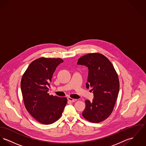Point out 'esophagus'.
I'll return each instance as SVG.
<instances>
[{
	"label": "esophagus",
	"mask_w": 146,
	"mask_h": 146,
	"mask_svg": "<svg viewBox=\"0 0 146 146\" xmlns=\"http://www.w3.org/2000/svg\"><path fill=\"white\" fill-rule=\"evenodd\" d=\"M67 99H68V101H70V102H76V101L77 100V99H72V98H70V97L67 98Z\"/></svg>",
	"instance_id": "1"
}]
</instances>
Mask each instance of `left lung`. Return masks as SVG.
Returning a JSON list of instances; mask_svg holds the SVG:
<instances>
[{
  "mask_svg": "<svg viewBox=\"0 0 146 146\" xmlns=\"http://www.w3.org/2000/svg\"><path fill=\"white\" fill-rule=\"evenodd\" d=\"M78 65L88 67L86 88L94 94L92 102L85 100L83 117L92 123H99L111 114L119 91L118 74L111 62L99 53H88L79 58Z\"/></svg>",
  "mask_w": 146,
  "mask_h": 146,
  "instance_id": "1",
  "label": "left lung"
}]
</instances>
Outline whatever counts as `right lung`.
Masks as SVG:
<instances>
[{
  "label": "right lung",
  "instance_id": "1",
  "mask_svg": "<svg viewBox=\"0 0 146 146\" xmlns=\"http://www.w3.org/2000/svg\"><path fill=\"white\" fill-rule=\"evenodd\" d=\"M60 58L40 57L32 61L23 74L21 87L25 106L29 113L43 124H52L61 117L66 98L50 95L48 86Z\"/></svg>",
  "mask_w": 146,
  "mask_h": 146
}]
</instances>
